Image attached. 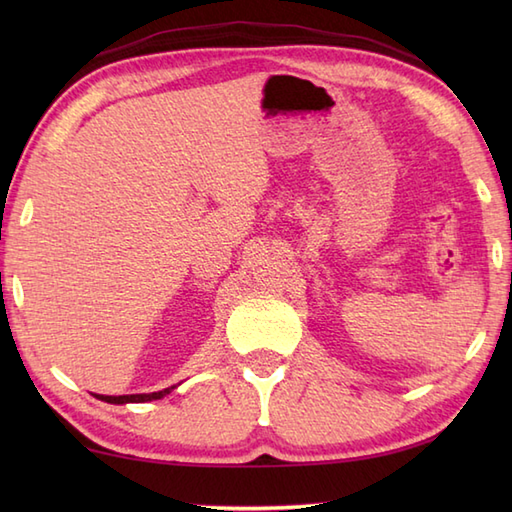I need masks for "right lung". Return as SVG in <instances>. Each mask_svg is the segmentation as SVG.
I'll return each instance as SVG.
<instances>
[{
  "instance_id": "obj_1",
  "label": "right lung",
  "mask_w": 512,
  "mask_h": 512,
  "mask_svg": "<svg viewBox=\"0 0 512 512\" xmlns=\"http://www.w3.org/2000/svg\"><path fill=\"white\" fill-rule=\"evenodd\" d=\"M173 387H167L162 391H154V394H132V396H96L99 400L112 402V405H125V402H147V400H158L162 396H167Z\"/></svg>"
}]
</instances>
